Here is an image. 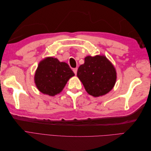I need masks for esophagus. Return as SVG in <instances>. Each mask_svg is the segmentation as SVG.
<instances>
[{"instance_id":"1","label":"esophagus","mask_w":151,"mask_h":151,"mask_svg":"<svg viewBox=\"0 0 151 151\" xmlns=\"http://www.w3.org/2000/svg\"><path fill=\"white\" fill-rule=\"evenodd\" d=\"M73 71H74V74L76 75V74H77V68H74V69H73Z\"/></svg>"}]
</instances>
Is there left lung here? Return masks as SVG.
Here are the masks:
<instances>
[{"label":"left lung","instance_id":"8db88e82","mask_svg":"<svg viewBox=\"0 0 151 151\" xmlns=\"http://www.w3.org/2000/svg\"><path fill=\"white\" fill-rule=\"evenodd\" d=\"M77 76L89 94L98 97L107 94L114 87L116 72L112 63L103 55L87 56Z\"/></svg>","mask_w":151,"mask_h":151}]
</instances>
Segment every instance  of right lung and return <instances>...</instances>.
Here are the masks:
<instances>
[{"instance_id": "1", "label": "right lung", "mask_w": 151, "mask_h": 151, "mask_svg": "<svg viewBox=\"0 0 151 151\" xmlns=\"http://www.w3.org/2000/svg\"><path fill=\"white\" fill-rule=\"evenodd\" d=\"M74 75L67 63L47 57L39 63L35 82L41 93L53 96L61 92L68 79Z\"/></svg>"}]
</instances>
